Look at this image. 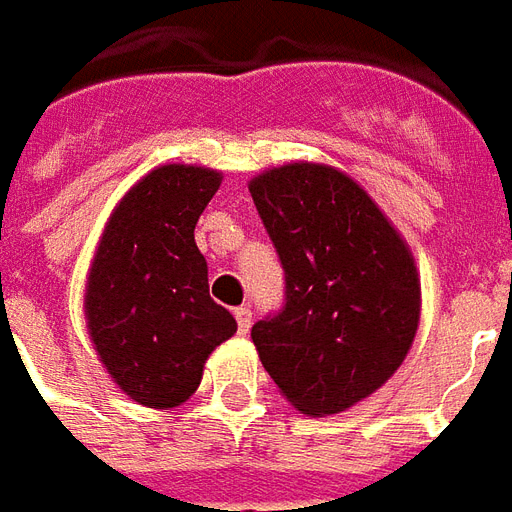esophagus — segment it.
<instances>
[{
	"label": "esophagus",
	"mask_w": 512,
	"mask_h": 512,
	"mask_svg": "<svg viewBox=\"0 0 512 512\" xmlns=\"http://www.w3.org/2000/svg\"><path fill=\"white\" fill-rule=\"evenodd\" d=\"M234 316H237V327H240V333L242 335L248 333V330H251V324H253L251 308H248V305H242V308H237V311H234Z\"/></svg>",
	"instance_id": "1"
}]
</instances>
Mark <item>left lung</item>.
Returning a JSON list of instances; mask_svg holds the SVG:
<instances>
[{
  "label": "left lung",
  "mask_w": 512,
  "mask_h": 512,
  "mask_svg": "<svg viewBox=\"0 0 512 512\" xmlns=\"http://www.w3.org/2000/svg\"><path fill=\"white\" fill-rule=\"evenodd\" d=\"M286 272V305L251 338L302 414L346 412L401 368L420 327L409 245L346 171L294 160L248 182Z\"/></svg>",
  "instance_id": "8db88e82"
}]
</instances>
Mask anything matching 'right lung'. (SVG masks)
<instances>
[{"label": "right lung", "mask_w": 512, "mask_h": 512, "mask_svg": "<svg viewBox=\"0 0 512 512\" xmlns=\"http://www.w3.org/2000/svg\"><path fill=\"white\" fill-rule=\"evenodd\" d=\"M223 174L166 163L119 199L100 234L84 289L87 333L122 393L174 409L196 393L204 363L237 333L210 297L193 229Z\"/></svg>", "instance_id": "obj_1"}]
</instances>
